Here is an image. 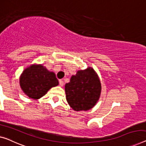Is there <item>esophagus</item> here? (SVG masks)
<instances>
[{
    "mask_svg": "<svg viewBox=\"0 0 146 146\" xmlns=\"http://www.w3.org/2000/svg\"><path fill=\"white\" fill-rule=\"evenodd\" d=\"M59 83H60V85L61 86H64V80H59Z\"/></svg>",
    "mask_w": 146,
    "mask_h": 146,
    "instance_id": "1",
    "label": "esophagus"
}]
</instances>
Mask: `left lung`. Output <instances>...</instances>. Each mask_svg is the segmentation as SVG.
Listing matches in <instances>:
<instances>
[{"mask_svg": "<svg viewBox=\"0 0 146 146\" xmlns=\"http://www.w3.org/2000/svg\"><path fill=\"white\" fill-rule=\"evenodd\" d=\"M101 90L98 76L90 67L78 71L65 85L67 103L77 111H87L94 107L100 96Z\"/></svg>", "mask_w": 146, "mask_h": 146, "instance_id": "8db88e82", "label": "left lung"}]
</instances>
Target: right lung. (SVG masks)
<instances>
[{
    "instance_id": "obj_1",
    "label": "right lung",
    "mask_w": 146,
    "mask_h": 146,
    "mask_svg": "<svg viewBox=\"0 0 146 146\" xmlns=\"http://www.w3.org/2000/svg\"><path fill=\"white\" fill-rule=\"evenodd\" d=\"M58 84L55 73L49 71L41 64L27 67L19 77V84L23 92L34 100L40 98Z\"/></svg>"
}]
</instances>
